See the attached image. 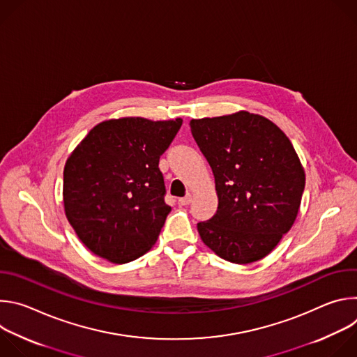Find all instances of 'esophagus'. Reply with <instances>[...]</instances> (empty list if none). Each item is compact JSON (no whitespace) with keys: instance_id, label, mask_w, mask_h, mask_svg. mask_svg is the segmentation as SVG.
<instances>
[{"instance_id":"esophagus-1","label":"esophagus","mask_w":357,"mask_h":357,"mask_svg":"<svg viewBox=\"0 0 357 357\" xmlns=\"http://www.w3.org/2000/svg\"><path fill=\"white\" fill-rule=\"evenodd\" d=\"M190 202H192V196H190V195H186L185 197H181V199L178 200V203H179L181 206H188Z\"/></svg>"}]
</instances>
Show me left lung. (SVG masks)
<instances>
[{"label": "left lung", "mask_w": 357, "mask_h": 357, "mask_svg": "<svg viewBox=\"0 0 357 357\" xmlns=\"http://www.w3.org/2000/svg\"><path fill=\"white\" fill-rule=\"evenodd\" d=\"M189 124L219 197L216 215L197 223L202 241L234 264L264 259L292 227L305 188L289 138L268 119L248 112Z\"/></svg>", "instance_id": "left-lung-1"}]
</instances>
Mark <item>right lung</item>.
<instances>
[{"mask_svg":"<svg viewBox=\"0 0 357 357\" xmlns=\"http://www.w3.org/2000/svg\"><path fill=\"white\" fill-rule=\"evenodd\" d=\"M181 126L182 119H113L73 149L63 169L65 213L96 256L126 264L155 244L171 212L160 157Z\"/></svg>","mask_w":357,"mask_h":357,"instance_id":"obj_1","label":"right lung"}]
</instances>
